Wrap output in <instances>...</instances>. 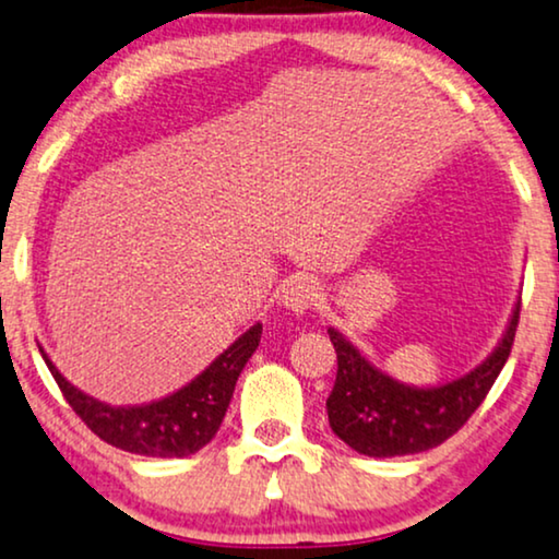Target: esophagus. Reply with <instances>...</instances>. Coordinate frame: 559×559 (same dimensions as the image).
<instances>
[{
  "label": "esophagus",
  "mask_w": 559,
  "mask_h": 559,
  "mask_svg": "<svg viewBox=\"0 0 559 559\" xmlns=\"http://www.w3.org/2000/svg\"><path fill=\"white\" fill-rule=\"evenodd\" d=\"M317 286L314 281H309L307 275H294V278H288L284 286H281V304H284L286 309H292L294 314H304L309 312V309L314 307L317 301Z\"/></svg>",
  "instance_id": "esophagus-1"
}]
</instances>
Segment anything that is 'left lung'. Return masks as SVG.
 Wrapping results in <instances>:
<instances>
[{
	"label": "left lung",
	"instance_id": "obj_1",
	"mask_svg": "<svg viewBox=\"0 0 559 559\" xmlns=\"http://www.w3.org/2000/svg\"><path fill=\"white\" fill-rule=\"evenodd\" d=\"M521 299L503 341L467 377L415 390L381 373L337 330H328L337 353V377L328 397L330 428L366 456H405L441 447L483 405L511 356Z\"/></svg>",
	"mask_w": 559,
	"mask_h": 559
}]
</instances>
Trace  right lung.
<instances>
[{"label": "right lung", "mask_w": 559, "mask_h": 559, "mask_svg": "<svg viewBox=\"0 0 559 559\" xmlns=\"http://www.w3.org/2000/svg\"><path fill=\"white\" fill-rule=\"evenodd\" d=\"M260 335H263V324H255L188 386L141 407H110L87 397L61 377L44 350L40 353L63 400L80 415L84 426L100 436L105 443L141 456H188L201 451L216 436L227 415L237 377L255 353Z\"/></svg>", "instance_id": "right-lung-1"}]
</instances>
